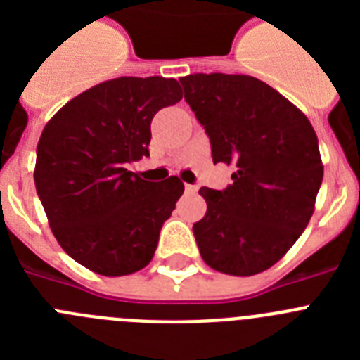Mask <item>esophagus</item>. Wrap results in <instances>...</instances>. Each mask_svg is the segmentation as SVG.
<instances>
[{
	"label": "esophagus",
	"mask_w": 360,
	"mask_h": 360,
	"mask_svg": "<svg viewBox=\"0 0 360 360\" xmlns=\"http://www.w3.org/2000/svg\"><path fill=\"white\" fill-rule=\"evenodd\" d=\"M186 191L187 193H196V191H198V187L191 186V184H186Z\"/></svg>",
	"instance_id": "esophagus-1"
}]
</instances>
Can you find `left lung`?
<instances>
[{"label": "left lung", "mask_w": 360, "mask_h": 360, "mask_svg": "<svg viewBox=\"0 0 360 360\" xmlns=\"http://www.w3.org/2000/svg\"><path fill=\"white\" fill-rule=\"evenodd\" d=\"M186 101L211 139L212 162L234 165L225 191L202 187L193 225L203 262L229 276L270 269L307 229L323 182L317 135L303 111L250 75L193 73Z\"/></svg>", "instance_id": "left-lung-1"}]
</instances>
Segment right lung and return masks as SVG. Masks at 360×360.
Segmentation results:
<instances>
[{
	"label": "right lung",
	"mask_w": 360,
	"mask_h": 360,
	"mask_svg": "<svg viewBox=\"0 0 360 360\" xmlns=\"http://www.w3.org/2000/svg\"><path fill=\"white\" fill-rule=\"evenodd\" d=\"M182 97L174 79H111L73 97L41 133L34 180L50 229L95 274L128 276L153 259L184 184L148 182L128 165L149 155L155 113Z\"/></svg>",
	"instance_id": "right-lung-1"
}]
</instances>
